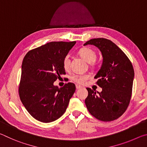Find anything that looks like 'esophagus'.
<instances>
[{"mask_svg":"<svg viewBox=\"0 0 147 147\" xmlns=\"http://www.w3.org/2000/svg\"><path fill=\"white\" fill-rule=\"evenodd\" d=\"M76 88L77 89H80V88H82V86H79V85H76Z\"/></svg>","mask_w":147,"mask_h":147,"instance_id":"obj_1","label":"esophagus"}]
</instances>
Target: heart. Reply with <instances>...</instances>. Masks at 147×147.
Returning <instances> with one entry per match:
<instances>
[{
    "label": "heart",
    "instance_id": "obj_1",
    "mask_svg": "<svg viewBox=\"0 0 147 147\" xmlns=\"http://www.w3.org/2000/svg\"><path fill=\"white\" fill-rule=\"evenodd\" d=\"M78 55L84 59L88 63H93L95 61L96 58V54L95 51L88 47H84L81 48L78 52ZM71 60L69 56H66L63 60V66L65 70H68L70 67ZM88 78V76L87 75H74L72 76L71 79L74 82L79 84H82L84 83L87 79Z\"/></svg>",
    "mask_w": 147,
    "mask_h": 147
}]
</instances>
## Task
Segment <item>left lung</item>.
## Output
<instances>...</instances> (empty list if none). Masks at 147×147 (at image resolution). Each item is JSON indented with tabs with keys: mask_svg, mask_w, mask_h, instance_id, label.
I'll return each instance as SVG.
<instances>
[{
	"mask_svg": "<svg viewBox=\"0 0 147 147\" xmlns=\"http://www.w3.org/2000/svg\"><path fill=\"white\" fill-rule=\"evenodd\" d=\"M92 45L100 50L102 63L94 76L100 93L86 88L88 96L85 103L92 115L98 120L111 121L123 115L130 103L134 71L130 59L124 52L105 38L92 39L84 45Z\"/></svg>",
	"mask_w": 147,
	"mask_h": 147,
	"instance_id": "8db88e82",
	"label": "left lung"
}]
</instances>
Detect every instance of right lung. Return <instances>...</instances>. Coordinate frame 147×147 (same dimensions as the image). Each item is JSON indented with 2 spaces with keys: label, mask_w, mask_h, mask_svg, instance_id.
<instances>
[{
  "label": "right lung",
  "mask_w": 147,
  "mask_h": 147,
  "mask_svg": "<svg viewBox=\"0 0 147 147\" xmlns=\"http://www.w3.org/2000/svg\"><path fill=\"white\" fill-rule=\"evenodd\" d=\"M76 41L49 42L29 51L23 59L19 92L26 110L42 123L57 120L65 113L76 90L73 83L54 85L65 74L63 60Z\"/></svg>",
  "instance_id": "add662e5"
}]
</instances>
